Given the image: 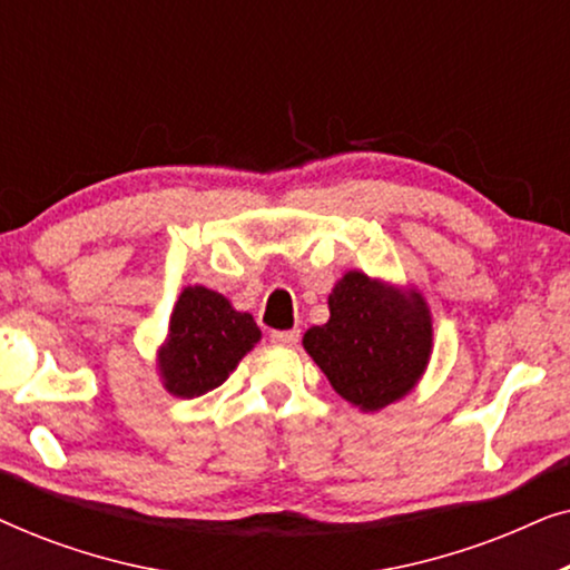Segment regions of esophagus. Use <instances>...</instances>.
Returning <instances> with one entry per match:
<instances>
[{
    "label": "esophagus",
    "instance_id": "obj_1",
    "mask_svg": "<svg viewBox=\"0 0 570 570\" xmlns=\"http://www.w3.org/2000/svg\"><path fill=\"white\" fill-rule=\"evenodd\" d=\"M269 340L275 342V345H295V342L301 340V332L298 330H287V332H269Z\"/></svg>",
    "mask_w": 570,
    "mask_h": 570
}]
</instances>
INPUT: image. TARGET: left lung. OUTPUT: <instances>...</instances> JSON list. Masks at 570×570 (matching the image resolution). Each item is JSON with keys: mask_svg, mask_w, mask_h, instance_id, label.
I'll use <instances>...</instances> for the list:
<instances>
[{"mask_svg": "<svg viewBox=\"0 0 570 570\" xmlns=\"http://www.w3.org/2000/svg\"><path fill=\"white\" fill-rule=\"evenodd\" d=\"M433 345L423 295L394 291L363 272H347L330 295V322L311 326L303 347L334 392L376 412L423 376Z\"/></svg>", "mask_w": 570, "mask_h": 570, "instance_id": "obj_1", "label": "left lung"}]
</instances>
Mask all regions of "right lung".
Wrapping results in <instances>:
<instances>
[{
	"instance_id": "right-lung-1",
	"label": "right lung",
	"mask_w": 570,
	"mask_h": 570,
	"mask_svg": "<svg viewBox=\"0 0 570 570\" xmlns=\"http://www.w3.org/2000/svg\"><path fill=\"white\" fill-rule=\"evenodd\" d=\"M259 337L252 314H240L207 287H186L170 314L168 337L160 350L166 389L176 396H199L220 386Z\"/></svg>"
}]
</instances>
